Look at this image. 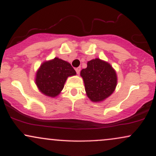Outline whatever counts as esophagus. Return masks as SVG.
Listing matches in <instances>:
<instances>
[{"label": "esophagus", "mask_w": 156, "mask_h": 156, "mask_svg": "<svg viewBox=\"0 0 156 156\" xmlns=\"http://www.w3.org/2000/svg\"><path fill=\"white\" fill-rule=\"evenodd\" d=\"M76 71L77 74H79L80 72V67H77V68H76Z\"/></svg>", "instance_id": "esophagus-1"}]
</instances>
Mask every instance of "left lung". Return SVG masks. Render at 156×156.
<instances>
[{
  "instance_id": "8db88e82",
  "label": "left lung",
  "mask_w": 156,
  "mask_h": 156,
  "mask_svg": "<svg viewBox=\"0 0 156 156\" xmlns=\"http://www.w3.org/2000/svg\"><path fill=\"white\" fill-rule=\"evenodd\" d=\"M85 84L86 92L94 102L102 101L107 98L117 86V75L112 66L99 58L91 60L87 67L80 72Z\"/></svg>"
}]
</instances>
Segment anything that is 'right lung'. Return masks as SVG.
I'll use <instances>...</instances> for the list:
<instances>
[{
	"label": "right lung",
	"instance_id": "add662e5",
	"mask_svg": "<svg viewBox=\"0 0 156 156\" xmlns=\"http://www.w3.org/2000/svg\"><path fill=\"white\" fill-rule=\"evenodd\" d=\"M76 74V70L70 64L55 58L41 65L37 73L36 83L45 95L55 97L63 89L67 77Z\"/></svg>",
	"mask_w": 156,
	"mask_h": 156
}]
</instances>
